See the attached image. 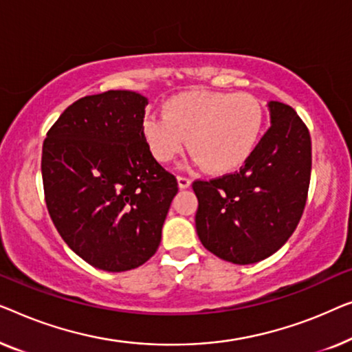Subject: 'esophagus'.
<instances>
[{"label": "esophagus", "instance_id": "obj_1", "mask_svg": "<svg viewBox=\"0 0 352 352\" xmlns=\"http://www.w3.org/2000/svg\"><path fill=\"white\" fill-rule=\"evenodd\" d=\"M177 180H178V186H180L182 190H185V188H188V186L191 185V178H188V177L178 175V177H177Z\"/></svg>", "mask_w": 352, "mask_h": 352}]
</instances>
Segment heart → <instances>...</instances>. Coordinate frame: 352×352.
Returning a JSON list of instances; mask_svg holds the SVG:
<instances>
[{
    "mask_svg": "<svg viewBox=\"0 0 352 352\" xmlns=\"http://www.w3.org/2000/svg\"><path fill=\"white\" fill-rule=\"evenodd\" d=\"M263 121V107L250 94L188 91L170 97L162 115L146 116L142 132L161 164L174 161L190 143L197 164L228 174L254 153Z\"/></svg>",
    "mask_w": 352,
    "mask_h": 352,
    "instance_id": "obj_1",
    "label": "heart"
}]
</instances>
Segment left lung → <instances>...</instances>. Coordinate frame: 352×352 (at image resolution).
I'll return each instance as SVG.
<instances>
[{"mask_svg":"<svg viewBox=\"0 0 352 352\" xmlns=\"http://www.w3.org/2000/svg\"><path fill=\"white\" fill-rule=\"evenodd\" d=\"M271 127L239 170L196 180V231L225 261L268 258L294 234L311 178V137L294 108L270 102Z\"/></svg>","mask_w":352,"mask_h":352,"instance_id":"left-lung-1","label":"left lung"}]
</instances>
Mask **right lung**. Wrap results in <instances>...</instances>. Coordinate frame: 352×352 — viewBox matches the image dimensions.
Here are the masks:
<instances>
[{
    "instance_id": "1",
    "label": "right lung",
    "mask_w": 352,
    "mask_h": 352,
    "mask_svg": "<svg viewBox=\"0 0 352 352\" xmlns=\"http://www.w3.org/2000/svg\"><path fill=\"white\" fill-rule=\"evenodd\" d=\"M146 105L132 91L82 97L43 143L44 199L58 234L110 273L138 268L156 254L178 191L143 138Z\"/></svg>"
}]
</instances>
